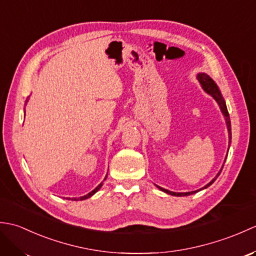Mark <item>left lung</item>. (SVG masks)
Wrapping results in <instances>:
<instances>
[{"label": "left lung", "instance_id": "obj_1", "mask_svg": "<svg viewBox=\"0 0 256 256\" xmlns=\"http://www.w3.org/2000/svg\"><path fill=\"white\" fill-rule=\"evenodd\" d=\"M197 79H198V81L200 82L201 86H202V89L206 92V94H210L212 98H214V99L216 101V103H218V104H219L221 111H222V113H224V116L226 118V123L228 132H229V143H231V122H230V116H229V112H228V108H226V101H224V99L221 96V92H220V90L218 88V86L216 84L214 81L212 80L206 74H197ZM221 170L218 172V175L216 176V178L212 179V180L208 184H206L204 188H201L199 190H202V189H204L206 187H209L210 184L216 180V177L220 175ZM157 187H158L162 190V192H166L168 194H172V196H177V197H182V196H189V194H196L197 192H199V190H196V192H170V190H167V189L162 188L160 186H157Z\"/></svg>", "mask_w": 256, "mask_h": 256}]
</instances>
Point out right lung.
Masks as SVG:
<instances>
[{"instance_id":"add662e5","label":"right lung","mask_w":256,"mask_h":256,"mask_svg":"<svg viewBox=\"0 0 256 256\" xmlns=\"http://www.w3.org/2000/svg\"><path fill=\"white\" fill-rule=\"evenodd\" d=\"M106 178H104V180H106ZM102 184H103V182H101L100 184H98V186H96L94 190H92L91 192H89L88 194H84V196H82V197H80V198H72V200L78 201V200H84V199H88V198H90L91 196H94V194L98 192V190H99V189L102 187ZM67 199H69V200H70V198H67Z\"/></svg>"}]
</instances>
